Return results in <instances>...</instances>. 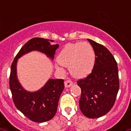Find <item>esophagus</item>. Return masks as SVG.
<instances>
[{"mask_svg": "<svg viewBox=\"0 0 131 131\" xmlns=\"http://www.w3.org/2000/svg\"><path fill=\"white\" fill-rule=\"evenodd\" d=\"M73 85V82L70 80V79H67L65 80L64 82V85H65L66 88H69L71 85Z\"/></svg>", "mask_w": 131, "mask_h": 131, "instance_id": "esophagus-1", "label": "esophagus"}]
</instances>
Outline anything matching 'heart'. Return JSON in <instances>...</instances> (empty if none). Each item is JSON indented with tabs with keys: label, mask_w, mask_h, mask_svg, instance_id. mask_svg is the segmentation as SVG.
Wrapping results in <instances>:
<instances>
[{
	"label": "heart",
	"mask_w": 131,
	"mask_h": 131,
	"mask_svg": "<svg viewBox=\"0 0 131 131\" xmlns=\"http://www.w3.org/2000/svg\"><path fill=\"white\" fill-rule=\"evenodd\" d=\"M59 64L69 67L73 77L84 78L89 75L94 65L95 53L88 42H76L67 44L58 56ZM58 69L60 67L58 66Z\"/></svg>",
	"instance_id": "obj_1"
}]
</instances>
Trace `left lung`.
I'll list each match as a JSON object with an SVG mask.
<instances>
[{"label":"left lung","instance_id":"obj_1","mask_svg":"<svg viewBox=\"0 0 131 131\" xmlns=\"http://www.w3.org/2000/svg\"><path fill=\"white\" fill-rule=\"evenodd\" d=\"M88 40L95 53L92 73L78 80L81 89L79 106L85 117L95 119L109 112L114 105L119 88L117 63L112 53L101 44Z\"/></svg>","mask_w":131,"mask_h":131}]
</instances>
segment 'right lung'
<instances>
[{"label": "right lung", "instance_id": "obj_1", "mask_svg": "<svg viewBox=\"0 0 131 131\" xmlns=\"http://www.w3.org/2000/svg\"><path fill=\"white\" fill-rule=\"evenodd\" d=\"M47 39H31L17 53L11 66L9 88L12 99L17 109L32 122L42 123L49 121L56 115L58 101L64 88L63 79H50L40 90L30 92L24 90L16 75V63L19 58L32 51H40L53 60L58 44H51Z\"/></svg>", "mask_w": 131, "mask_h": 131}]
</instances>
